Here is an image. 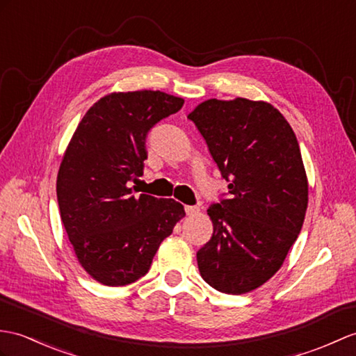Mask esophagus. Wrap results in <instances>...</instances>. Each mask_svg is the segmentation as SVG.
<instances>
[{"label": "esophagus", "mask_w": 356, "mask_h": 356, "mask_svg": "<svg viewBox=\"0 0 356 356\" xmlns=\"http://www.w3.org/2000/svg\"><path fill=\"white\" fill-rule=\"evenodd\" d=\"M198 211H200L198 206H185V212L188 216H195V213H198Z\"/></svg>", "instance_id": "34e87169"}]
</instances>
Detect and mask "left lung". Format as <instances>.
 <instances>
[{"label": "left lung", "instance_id": "8db88e82", "mask_svg": "<svg viewBox=\"0 0 356 356\" xmlns=\"http://www.w3.org/2000/svg\"><path fill=\"white\" fill-rule=\"evenodd\" d=\"M208 144L229 198L208 209L213 234L197 252L206 284L245 294L282 267L308 208V177L285 117L267 102L211 98L188 115Z\"/></svg>", "mask_w": 356, "mask_h": 356}]
</instances>
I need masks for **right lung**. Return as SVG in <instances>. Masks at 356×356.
<instances>
[{
    "instance_id": "1",
    "label": "right lung",
    "mask_w": 356,
    "mask_h": 356,
    "mask_svg": "<svg viewBox=\"0 0 356 356\" xmlns=\"http://www.w3.org/2000/svg\"><path fill=\"white\" fill-rule=\"evenodd\" d=\"M184 102L161 90L107 94L66 147L56 184L60 218L77 261L97 282L122 286L144 276L185 217L172 198L136 197L130 188L144 172L148 130Z\"/></svg>"
}]
</instances>
